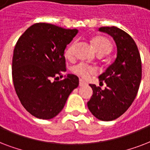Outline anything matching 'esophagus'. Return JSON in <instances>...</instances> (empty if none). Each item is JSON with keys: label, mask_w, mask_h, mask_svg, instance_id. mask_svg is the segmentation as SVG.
<instances>
[{"label": "esophagus", "mask_w": 150, "mask_h": 150, "mask_svg": "<svg viewBox=\"0 0 150 150\" xmlns=\"http://www.w3.org/2000/svg\"><path fill=\"white\" fill-rule=\"evenodd\" d=\"M85 84H86L85 82H84V81H83V80H81H81H80V82H79V85L82 87V86L85 85Z\"/></svg>", "instance_id": "esophagus-1"}]
</instances>
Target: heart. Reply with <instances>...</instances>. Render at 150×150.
I'll use <instances>...</instances> for the list:
<instances>
[{
    "label": "heart",
    "instance_id": "obj_1",
    "mask_svg": "<svg viewBox=\"0 0 150 150\" xmlns=\"http://www.w3.org/2000/svg\"><path fill=\"white\" fill-rule=\"evenodd\" d=\"M76 42L74 41L69 45L65 52V55L67 59H72L74 57V50L76 47ZM93 46L96 49V52L98 54H106L111 51L112 49V45L107 38H103V37H98L95 38L93 40ZM72 70L74 74L81 76L82 78H88L91 74L96 73V69L93 67L88 66L84 63H78L73 67Z\"/></svg>",
    "mask_w": 150,
    "mask_h": 150
}]
</instances>
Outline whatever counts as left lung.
Masks as SVG:
<instances>
[{
    "instance_id": "obj_1",
    "label": "left lung",
    "mask_w": 150,
    "mask_h": 150,
    "mask_svg": "<svg viewBox=\"0 0 150 150\" xmlns=\"http://www.w3.org/2000/svg\"><path fill=\"white\" fill-rule=\"evenodd\" d=\"M111 36L117 45L115 61L98 76L106 88L90 84L93 91L88 107L97 119L110 121L125 113L134 100L142 79V62L139 49L129 34L116 26L98 28Z\"/></svg>"
}]
</instances>
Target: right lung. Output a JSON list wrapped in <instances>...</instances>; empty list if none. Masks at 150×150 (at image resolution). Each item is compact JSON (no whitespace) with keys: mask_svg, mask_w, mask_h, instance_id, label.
<instances>
[{"mask_svg":"<svg viewBox=\"0 0 150 150\" xmlns=\"http://www.w3.org/2000/svg\"><path fill=\"white\" fill-rule=\"evenodd\" d=\"M77 33L76 29L36 23L16 43L12 59L14 87L23 107L37 118L49 120L57 116L78 87L79 78L74 74L52 81L66 71L65 49Z\"/></svg>","mask_w":150,"mask_h":150,"instance_id":"obj_1","label":"right lung"}]
</instances>
